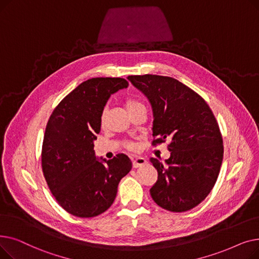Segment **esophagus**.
<instances>
[{
	"mask_svg": "<svg viewBox=\"0 0 259 259\" xmlns=\"http://www.w3.org/2000/svg\"><path fill=\"white\" fill-rule=\"evenodd\" d=\"M146 162H147L146 158H144V157H142V156H138V157H135V158H132L133 168H139V167L145 165Z\"/></svg>",
	"mask_w": 259,
	"mask_h": 259,
	"instance_id": "obj_1",
	"label": "esophagus"
}]
</instances>
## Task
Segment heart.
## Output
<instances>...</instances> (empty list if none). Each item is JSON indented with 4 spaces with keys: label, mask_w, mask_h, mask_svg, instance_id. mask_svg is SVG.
<instances>
[{
    "label": "heart",
    "mask_w": 259,
    "mask_h": 259,
    "mask_svg": "<svg viewBox=\"0 0 259 259\" xmlns=\"http://www.w3.org/2000/svg\"><path fill=\"white\" fill-rule=\"evenodd\" d=\"M140 105H143V104H142L140 101L134 100V99H127L126 102H125V106H126V109H127L128 111L131 110V109L135 108V107L140 106ZM128 147H129L130 149H135V145H134V144H130Z\"/></svg>",
    "instance_id": "b5f03b06"
}]
</instances>
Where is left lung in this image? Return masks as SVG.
<instances>
[{
  "mask_svg": "<svg viewBox=\"0 0 259 259\" xmlns=\"http://www.w3.org/2000/svg\"><path fill=\"white\" fill-rule=\"evenodd\" d=\"M127 78L151 105L152 144L171 141L165 162L150 158L158 173L150 194L165 210H191L208 196L220 174L224 146L216 118L205 100L178 79L154 74Z\"/></svg>",
  "mask_w": 259,
  "mask_h": 259,
  "instance_id": "obj_1",
  "label": "left lung"
}]
</instances>
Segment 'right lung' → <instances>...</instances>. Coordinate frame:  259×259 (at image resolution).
I'll return each mask as SVG.
<instances>
[{"label":"right lung","instance_id":"1","mask_svg":"<svg viewBox=\"0 0 259 259\" xmlns=\"http://www.w3.org/2000/svg\"><path fill=\"white\" fill-rule=\"evenodd\" d=\"M128 85L120 77L87 79L49 117L42 147L43 173L59 205L74 216L89 219L110 208L118 183L132 168L125 154L99 160L93 150L104 107L111 94Z\"/></svg>","mask_w":259,"mask_h":259}]
</instances>
